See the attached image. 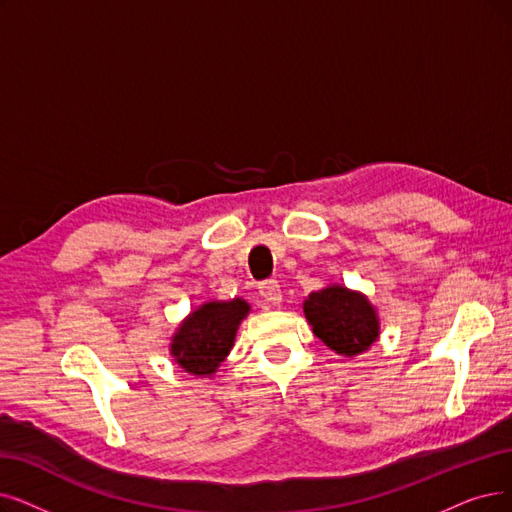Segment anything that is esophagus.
<instances>
[{
	"label": "esophagus",
	"mask_w": 512,
	"mask_h": 512,
	"mask_svg": "<svg viewBox=\"0 0 512 512\" xmlns=\"http://www.w3.org/2000/svg\"><path fill=\"white\" fill-rule=\"evenodd\" d=\"M260 296L264 298V302L271 304V306H277L283 300L281 288H279V283L275 279H269V281L260 283Z\"/></svg>",
	"instance_id": "1"
}]
</instances>
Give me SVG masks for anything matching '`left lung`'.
<instances>
[{
	"label": "left lung",
	"mask_w": 512,
	"mask_h": 512,
	"mask_svg": "<svg viewBox=\"0 0 512 512\" xmlns=\"http://www.w3.org/2000/svg\"><path fill=\"white\" fill-rule=\"evenodd\" d=\"M313 334L342 357L370 351L380 338V317L365 294L340 283L311 292L302 304Z\"/></svg>",
	"instance_id": "left-lung-1"
}]
</instances>
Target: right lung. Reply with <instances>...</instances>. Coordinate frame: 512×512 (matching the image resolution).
<instances>
[{"instance_id": "add662e5", "label": "right lung", "mask_w": 512, "mask_h": 512, "mask_svg": "<svg viewBox=\"0 0 512 512\" xmlns=\"http://www.w3.org/2000/svg\"><path fill=\"white\" fill-rule=\"evenodd\" d=\"M252 306L243 298L210 300L197 306L176 327L170 340L174 363L197 378H212L229 357L241 321Z\"/></svg>"}]
</instances>
